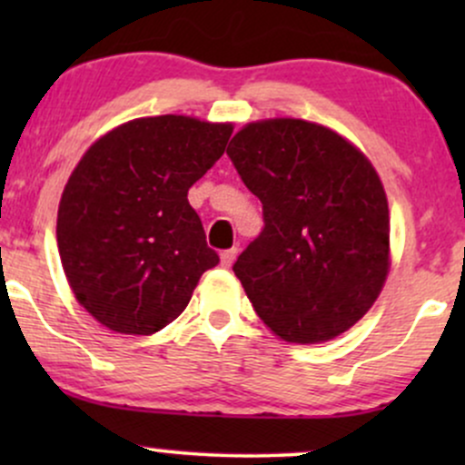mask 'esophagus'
<instances>
[{
	"label": "esophagus",
	"instance_id": "obj_1",
	"mask_svg": "<svg viewBox=\"0 0 465 465\" xmlns=\"http://www.w3.org/2000/svg\"><path fill=\"white\" fill-rule=\"evenodd\" d=\"M236 255H238V249L233 247V249H225L221 253V264L223 266H232L233 264V260H236Z\"/></svg>",
	"mask_w": 465,
	"mask_h": 465
}]
</instances>
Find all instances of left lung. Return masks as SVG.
<instances>
[{"label": "left lung", "mask_w": 465, "mask_h": 465, "mask_svg": "<svg viewBox=\"0 0 465 465\" xmlns=\"http://www.w3.org/2000/svg\"><path fill=\"white\" fill-rule=\"evenodd\" d=\"M264 229L233 273L288 343H323L373 306L389 273V205L354 143L295 117L251 122L227 148Z\"/></svg>", "instance_id": "8db88e82"}]
</instances>
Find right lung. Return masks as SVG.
<instances>
[{"label":"right lung","instance_id":"add662e5","mask_svg":"<svg viewBox=\"0 0 465 465\" xmlns=\"http://www.w3.org/2000/svg\"><path fill=\"white\" fill-rule=\"evenodd\" d=\"M232 124L140 117L83 154L58 205L63 271L80 306L122 334H153L218 264L188 190L225 153Z\"/></svg>","mask_w":465,"mask_h":465}]
</instances>
